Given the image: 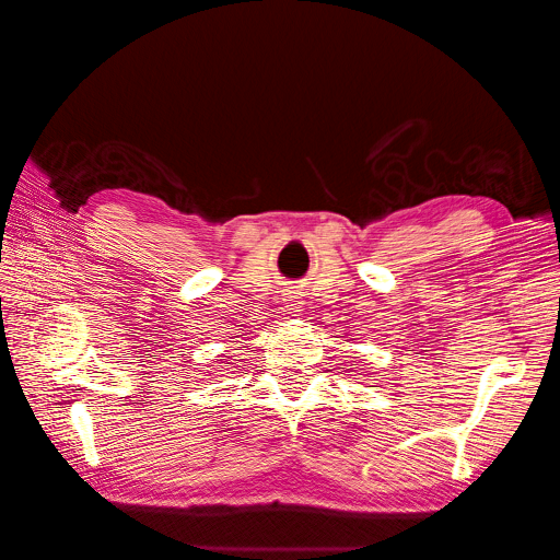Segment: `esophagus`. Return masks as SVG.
<instances>
[{
    "mask_svg": "<svg viewBox=\"0 0 560 560\" xmlns=\"http://www.w3.org/2000/svg\"><path fill=\"white\" fill-rule=\"evenodd\" d=\"M291 306H293V308H291V311H296V303H291Z\"/></svg>",
    "mask_w": 560,
    "mask_h": 560,
    "instance_id": "obj_1",
    "label": "esophagus"
}]
</instances>
